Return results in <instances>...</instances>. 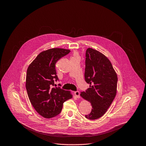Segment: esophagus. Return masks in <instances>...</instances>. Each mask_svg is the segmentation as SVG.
<instances>
[{
  "mask_svg": "<svg viewBox=\"0 0 146 146\" xmlns=\"http://www.w3.org/2000/svg\"><path fill=\"white\" fill-rule=\"evenodd\" d=\"M80 92L79 91H76V92H74V95H75V96L77 98H80Z\"/></svg>",
  "mask_w": 146,
  "mask_h": 146,
  "instance_id": "34e87169",
  "label": "esophagus"
}]
</instances>
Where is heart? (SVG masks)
<instances>
[{
  "label": "heart",
  "instance_id": "obj_1",
  "mask_svg": "<svg viewBox=\"0 0 146 146\" xmlns=\"http://www.w3.org/2000/svg\"><path fill=\"white\" fill-rule=\"evenodd\" d=\"M78 56V54L77 52L74 51V52L73 53V56H72V57H74V56Z\"/></svg>",
  "mask_w": 146,
  "mask_h": 146
}]
</instances>
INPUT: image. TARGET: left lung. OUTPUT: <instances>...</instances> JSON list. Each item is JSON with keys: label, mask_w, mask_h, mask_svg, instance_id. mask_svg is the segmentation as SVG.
<instances>
[{"label": "left lung", "mask_w": 146, "mask_h": 146, "mask_svg": "<svg viewBox=\"0 0 146 146\" xmlns=\"http://www.w3.org/2000/svg\"><path fill=\"white\" fill-rule=\"evenodd\" d=\"M85 80L90 84L80 96L91 104V112L86 115L89 119L103 116L111 105L116 94L117 75L109 59L100 52L91 48L86 51Z\"/></svg>", "instance_id": "left-lung-1"}]
</instances>
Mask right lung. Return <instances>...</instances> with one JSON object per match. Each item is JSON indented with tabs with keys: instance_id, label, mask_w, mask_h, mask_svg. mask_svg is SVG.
<instances>
[{
	"instance_id": "1",
	"label": "right lung",
	"mask_w": 146,
	"mask_h": 146,
	"mask_svg": "<svg viewBox=\"0 0 146 146\" xmlns=\"http://www.w3.org/2000/svg\"><path fill=\"white\" fill-rule=\"evenodd\" d=\"M70 50L54 48L40 52L28 68L26 89L35 110L42 117L51 118L59 114L63 103L73 96L69 91L53 87L58 80L56 62Z\"/></svg>"
}]
</instances>
